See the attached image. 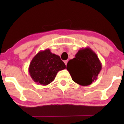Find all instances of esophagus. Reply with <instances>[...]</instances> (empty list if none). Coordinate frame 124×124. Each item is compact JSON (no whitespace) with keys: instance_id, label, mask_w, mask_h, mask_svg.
I'll return each instance as SVG.
<instances>
[{"instance_id":"obj_1","label":"esophagus","mask_w":124,"mask_h":124,"mask_svg":"<svg viewBox=\"0 0 124 124\" xmlns=\"http://www.w3.org/2000/svg\"><path fill=\"white\" fill-rule=\"evenodd\" d=\"M68 60H66V61H64V63H65V65H67V63H68Z\"/></svg>"}]
</instances>
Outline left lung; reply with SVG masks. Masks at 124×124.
<instances>
[{
  "label": "left lung",
  "mask_w": 124,
  "mask_h": 124,
  "mask_svg": "<svg viewBox=\"0 0 124 124\" xmlns=\"http://www.w3.org/2000/svg\"><path fill=\"white\" fill-rule=\"evenodd\" d=\"M101 68L99 57L89 47L79 49L66 66L72 80L81 86H89L96 80Z\"/></svg>",
  "instance_id": "obj_1"
}]
</instances>
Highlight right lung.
<instances>
[{
  "instance_id": "add662e5",
  "label": "right lung",
  "mask_w": 124,
  "mask_h": 124,
  "mask_svg": "<svg viewBox=\"0 0 124 124\" xmlns=\"http://www.w3.org/2000/svg\"><path fill=\"white\" fill-rule=\"evenodd\" d=\"M66 65L58 55L52 54L49 49L40 51L32 58L28 72L31 78L38 85L46 86L55 79L59 71Z\"/></svg>"
}]
</instances>
